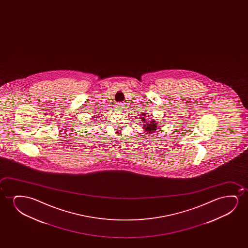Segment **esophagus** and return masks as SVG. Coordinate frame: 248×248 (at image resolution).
<instances>
[{"label":"esophagus","instance_id":"obj_1","mask_svg":"<svg viewBox=\"0 0 248 248\" xmlns=\"http://www.w3.org/2000/svg\"><path fill=\"white\" fill-rule=\"evenodd\" d=\"M120 108H122V107H120Z\"/></svg>","mask_w":248,"mask_h":248}]
</instances>
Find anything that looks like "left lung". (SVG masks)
Returning a JSON list of instances; mask_svg holds the SVG:
<instances>
[{
    "mask_svg": "<svg viewBox=\"0 0 248 248\" xmlns=\"http://www.w3.org/2000/svg\"><path fill=\"white\" fill-rule=\"evenodd\" d=\"M141 116H146V113H143L141 114ZM144 117H141L140 118V120L144 123V124H143V128L145 129V132H146V134H151V133H154L156 130H159L158 129V127H157V124H156V121H154V120H152V121H149V122L145 123V118Z\"/></svg>",
    "mask_w": 248,
    "mask_h": 248,
    "instance_id": "obj_1",
    "label": "left lung"
}]
</instances>
